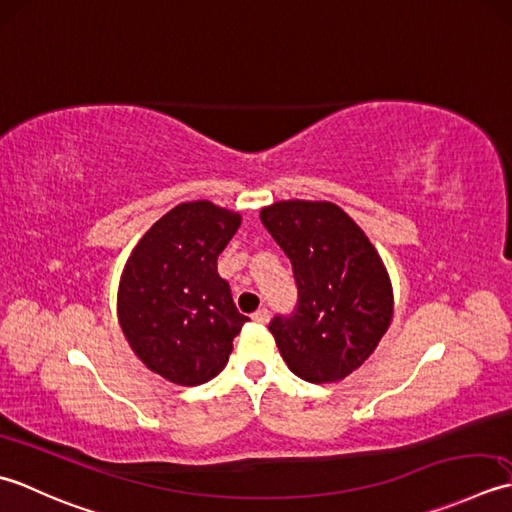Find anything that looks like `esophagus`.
<instances>
[{
    "instance_id": "34e87169",
    "label": "esophagus",
    "mask_w": 512,
    "mask_h": 512,
    "mask_svg": "<svg viewBox=\"0 0 512 512\" xmlns=\"http://www.w3.org/2000/svg\"><path fill=\"white\" fill-rule=\"evenodd\" d=\"M252 320L258 322V325H267V322H269V311L265 307H260L258 311H254V314H252Z\"/></svg>"
}]
</instances>
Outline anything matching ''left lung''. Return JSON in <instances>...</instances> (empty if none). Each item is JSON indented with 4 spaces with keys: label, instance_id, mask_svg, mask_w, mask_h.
Masks as SVG:
<instances>
[{
    "label": "left lung",
    "instance_id": "1",
    "mask_svg": "<svg viewBox=\"0 0 512 512\" xmlns=\"http://www.w3.org/2000/svg\"><path fill=\"white\" fill-rule=\"evenodd\" d=\"M260 221L291 260L298 305L269 322L291 373L325 384L347 378L378 347L393 318L380 254L338 205L280 201Z\"/></svg>",
    "mask_w": 512,
    "mask_h": 512
}]
</instances>
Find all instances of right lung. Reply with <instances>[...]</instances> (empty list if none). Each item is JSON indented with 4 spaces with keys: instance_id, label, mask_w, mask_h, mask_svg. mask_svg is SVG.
Masks as SVG:
<instances>
[{
    "instance_id": "1",
    "label": "right lung",
    "mask_w": 512,
    "mask_h": 512,
    "mask_svg": "<svg viewBox=\"0 0 512 512\" xmlns=\"http://www.w3.org/2000/svg\"><path fill=\"white\" fill-rule=\"evenodd\" d=\"M238 225L241 214L210 201L181 203L145 232L125 263L119 325L145 367L174 384L216 378L249 320L216 271Z\"/></svg>"
}]
</instances>
